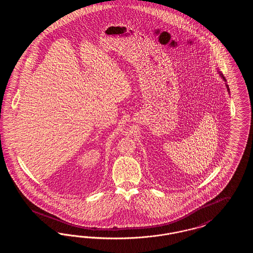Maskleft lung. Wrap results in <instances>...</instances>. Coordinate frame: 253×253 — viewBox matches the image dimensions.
Masks as SVG:
<instances>
[{
    "label": "left lung",
    "mask_w": 253,
    "mask_h": 253,
    "mask_svg": "<svg viewBox=\"0 0 253 253\" xmlns=\"http://www.w3.org/2000/svg\"><path fill=\"white\" fill-rule=\"evenodd\" d=\"M220 76H221V77H222V79H223V80H224V81H225V82H227V81H226V79H225V77H224V76H223V75H222V73H220ZM226 86H227V89H228V91H229V86H228V85H227V84H226Z\"/></svg>",
    "instance_id": "8db88e82"
}]
</instances>
